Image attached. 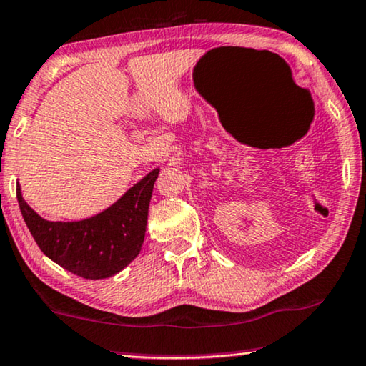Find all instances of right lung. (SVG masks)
Returning a JSON list of instances; mask_svg holds the SVG:
<instances>
[{"mask_svg": "<svg viewBox=\"0 0 366 366\" xmlns=\"http://www.w3.org/2000/svg\"><path fill=\"white\" fill-rule=\"evenodd\" d=\"M157 175L159 169H154L114 206L75 222H51L38 216L24 202L19 184L16 197L24 222L43 254L73 274L85 280H104L117 274L139 256Z\"/></svg>", "mask_w": 366, "mask_h": 366, "instance_id": "right-lung-1", "label": "right lung"}]
</instances>
